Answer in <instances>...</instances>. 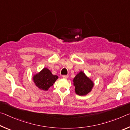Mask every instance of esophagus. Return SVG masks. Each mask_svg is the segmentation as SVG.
<instances>
[{"label": "esophagus", "instance_id": "esophagus-1", "mask_svg": "<svg viewBox=\"0 0 130 130\" xmlns=\"http://www.w3.org/2000/svg\"><path fill=\"white\" fill-rule=\"evenodd\" d=\"M68 77H69V76L68 75H63V76H62V78L64 79H67L68 78Z\"/></svg>", "mask_w": 130, "mask_h": 130}]
</instances>
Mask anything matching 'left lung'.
I'll use <instances>...</instances> for the list:
<instances>
[{"instance_id": "obj_1", "label": "left lung", "mask_w": 130, "mask_h": 130, "mask_svg": "<svg viewBox=\"0 0 130 130\" xmlns=\"http://www.w3.org/2000/svg\"><path fill=\"white\" fill-rule=\"evenodd\" d=\"M73 81L76 93L79 96L87 95L92 91L94 85L93 81L88 77L83 71L79 72Z\"/></svg>"}]
</instances>
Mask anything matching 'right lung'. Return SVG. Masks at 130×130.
I'll return each mask as SVG.
<instances>
[{"label":"right lung","mask_w":130,"mask_h":130,"mask_svg":"<svg viewBox=\"0 0 130 130\" xmlns=\"http://www.w3.org/2000/svg\"><path fill=\"white\" fill-rule=\"evenodd\" d=\"M58 78V76L53 75L46 68H44L41 72L33 76L35 84L38 88L43 91H47Z\"/></svg>","instance_id":"add662e5"}]
</instances>
